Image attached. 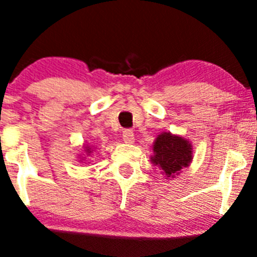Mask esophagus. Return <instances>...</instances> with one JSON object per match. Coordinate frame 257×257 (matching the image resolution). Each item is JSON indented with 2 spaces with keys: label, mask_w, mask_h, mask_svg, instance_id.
<instances>
[{
  "label": "esophagus",
  "mask_w": 257,
  "mask_h": 257,
  "mask_svg": "<svg viewBox=\"0 0 257 257\" xmlns=\"http://www.w3.org/2000/svg\"><path fill=\"white\" fill-rule=\"evenodd\" d=\"M122 138H123V142L124 143H134L135 138H134V131L131 128H124L122 131Z\"/></svg>",
  "instance_id": "esophagus-1"
}]
</instances>
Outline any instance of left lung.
<instances>
[{
    "instance_id": "8db88e82",
    "label": "left lung",
    "mask_w": 257,
    "mask_h": 257,
    "mask_svg": "<svg viewBox=\"0 0 257 257\" xmlns=\"http://www.w3.org/2000/svg\"><path fill=\"white\" fill-rule=\"evenodd\" d=\"M153 151L154 157H152V161L154 165L160 166L167 176L187 167L192 161V148L189 143L180 136H174L171 134H161L154 143Z\"/></svg>"
}]
</instances>
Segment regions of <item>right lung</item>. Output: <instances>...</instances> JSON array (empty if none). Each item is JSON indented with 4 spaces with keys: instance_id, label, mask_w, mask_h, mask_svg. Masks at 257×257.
I'll return each mask as SVG.
<instances>
[{
    "instance_id": "add662e5",
    "label": "right lung",
    "mask_w": 257,
    "mask_h": 257,
    "mask_svg": "<svg viewBox=\"0 0 257 257\" xmlns=\"http://www.w3.org/2000/svg\"><path fill=\"white\" fill-rule=\"evenodd\" d=\"M87 152H88V148H87ZM88 153H90V152H88Z\"/></svg>"
}]
</instances>
